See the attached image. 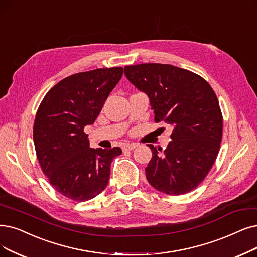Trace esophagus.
<instances>
[{"instance_id": "1", "label": "esophagus", "mask_w": 257, "mask_h": 257, "mask_svg": "<svg viewBox=\"0 0 257 257\" xmlns=\"http://www.w3.org/2000/svg\"><path fill=\"white\" fill-rule=\"evenodd\" d=\"M138 147L137 143H126V145L123 146V151H132Z\"/></svg>"}]
</instances>
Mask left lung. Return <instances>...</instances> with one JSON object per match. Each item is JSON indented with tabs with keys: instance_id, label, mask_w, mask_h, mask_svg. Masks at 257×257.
<instances>
[{
	"instance_id": "8db88e82",
	"label": "left lung",
	"mask_w": 257,
	"mask_h": 257,
	"mask_svg": "<svg viewBox=\"0 0 257 257\" xmlns=\"http://www.w3.org/2000/svg\"><path fill=\"white\" fill-rule=\"evenodd\" d=\"M132 84L149 96L155 121L173 127L163 151L149 145V183L168 195L197 188L216 160L222 138V114L213 88L202 77L170 64L124 67Z\"/></svg>"
}]
</instances>
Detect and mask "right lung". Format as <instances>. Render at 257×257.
Masks as SVG:
<instances>
[{"instance_id": "add662e5", "label": "right lung", "mask_w": 257, "mask_h": 257, "mask_svg": "<svg viewBox=\"0 0 257 257\" xmlns=\"http://www.w3.org/2000/svg\"><path fill=\"white\" fill-rule=\"evenodd\" d=\"M123 75L122 67L97 68L66 77L50 88L34 123L37 158L49 183L63 196L86 201L103 191L120 148L91 149L93 124Z\"/></svg>"}]
</instances>
